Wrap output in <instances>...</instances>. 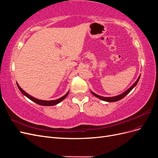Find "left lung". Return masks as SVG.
Wrapping results in <instances>:
<instances>
[{
  "instance_id": "1",
  "label": "left lung",
  "mask_w": 158,
  "mask_h": 158,
  "mask_svg": "<svg viewBox=\"0 0 158 158\" xmlns=\"http://www.w3.org/2000/svg\"><path fill=\"white\" fill-rule=\"evenodd\" d=\"M140 76H139V77H138V78L137 79V80L136 81V82L134 83L127 90H126L125 92H123V94H120V95H116V96H113V97H103V96H101V95H98V94H95L94 92H92V91H91V92H92V94L94 95H95V97L96 98H98L99 99H102V100H103V101H105V102H117V101H119V100H121V99H123V98H125L126 95L131 92V91L135 88L136 85V84H137V83L138 82V81H139V79H140Z\"/></svg>"
}]
</instances>
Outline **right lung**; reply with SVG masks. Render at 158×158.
I'll use <instances>...</instances> for the list:
<instances>
[{
    "instance_id": "right-lung-1",
    "label": "right lung",
    "mask_w": 158,
    "mask_h": 158,
    "mask_svg": "<svg viewBox=\"0 0 158 158\" xmlns=\"http://www.w3.org/2000/svg\"><path fill=\"white\" fill-rule=\"evenodd\" d=\"M16 84L18 85V89L20 90V92L22 93V94H23L25 95V96H26L28 99H30V100H31L32 102L36 103L38 105H40V106H55V105L59 103L60 102H61L63 100H64L66 97L67 96L69 93V92L66 93L64 95H63V97H61L59 99H55V100H51V101H45V100H41V99H38L37 98H33L32 96H31L30 95H29L28 94H27L25 91H23L21 88L20 85H18V84L16 82Z\"/></svg>"
}]
</instances>
